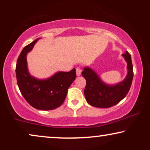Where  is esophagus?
Instances as JSON below:
<instances>
[{
	"label": "esophagus",
	"mask_w": 150,
	"mask_h": 150,
	"mask_svg": "<svg viewBox=\"0 0 150 150\" xmlns=\"http://www.w3.org/2000/svg\"><path fill=\"white\" fill-rule=\"evenodd\" d=\"M76 75L77 76H79L81 74V68H80V67H77L76 69Z\"/></svg>",
	"instance_id": "obj_1"
}]
</instances>
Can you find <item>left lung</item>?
Masks as SVG:
<instances>
[{"label":"left lung","mask_w":150,"mask_h":150,"mask_svg":"<svg viewBox=\"0 0 150 150\" xmlns=\"http://www.w3.org/2000/svg\"><path fill=\"white\" fill-rule=\"evenodd\" d=\"M122 57L127 63L128 73L122 81L114 85L104 83L91 67L83 68L82 76L87 82L84 93L90 105L98 108H109L116 105L126 96L132 85L134 74L130 54L126 51Z\"/></svg>","instance_id":"8db88e82"}]
</instances>
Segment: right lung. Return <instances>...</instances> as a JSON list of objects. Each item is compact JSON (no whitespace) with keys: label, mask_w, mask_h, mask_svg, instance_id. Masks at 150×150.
I'll use <instances>...</instances> for the list:
<instances>
[{"label":"right lung","mask_w":150,"mask_h":150,"mask_svg":"<svg viewBox=\"0 0 150 150\" xmlns=\"http://www.w3.org/2000/svg\"><path fill=\"white\" fill-rule=\"evenodd\" d=\"M40 39L22 49L16 64V79L22 95L30 106L38 110H49L58 108L63 103L67 90L76 74L74 68L69 71H57L45 79H39L30 75L26 56Z\"/></svg>","instance_id":"add662e5"}]
</instances>
